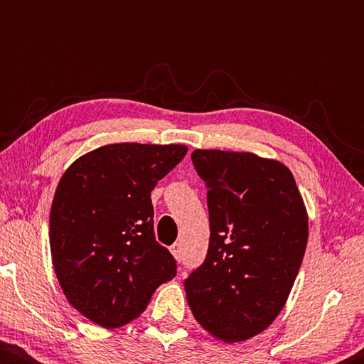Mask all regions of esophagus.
<instances>
[{"instance_id":"esophagus-1","label":"esophagus","mask_w":364,"mask_h":364,"mask_svg":"<svg viewBox=\"0 0 364 364\" xmlns=\"http://www.w3.org/2000/svg\"><path fill=\"white\" fill-rule=\"evenodd\" d=\"M171 252H172V255H173V258H176V260H181V258H182L181 243H173V245L171 247Z\"/></svg>"}]
</instances>
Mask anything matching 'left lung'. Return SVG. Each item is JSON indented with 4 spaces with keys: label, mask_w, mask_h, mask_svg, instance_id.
Wrapping results in <instances>:
<instances>
[{
    "label": "left lung",
    "mask_w": 364,
    "mask_h": 364,
    "mask_svg": "<svg viewBox=\"0 0 364 364\" xmlns=\"http://www.w3.org/2000/svg\"><path fill=\"white\" fill-rule=\"evenodd\" d=\"M207 186L210 242L191 273L188 306L223 343L250 340L275 321L300 270L308 213L285 164L252 152L196 149Z\"/></svg>",
    "instance_id": "1"
}]
</instances>
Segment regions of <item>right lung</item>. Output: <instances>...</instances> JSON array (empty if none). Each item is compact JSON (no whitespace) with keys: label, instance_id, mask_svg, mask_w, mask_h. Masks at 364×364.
Segmentation results:
<instances>
[{"label":"right lung","instance_id":"1","mask_svg":"<svg viewBox=\"0 0 364 364\" xmlns=\"http://www.w3.org/2000/svg\"><path fill=\"white\" fill-rule=\"evenodd\" d=\"M186 154L182 144H107L63 173L49 215L53 267L89 321L127 325L176 277V260L154 235L151 191Z\"/></svg>","mask_w":364,"mask_h":364}]
</instances>
